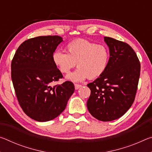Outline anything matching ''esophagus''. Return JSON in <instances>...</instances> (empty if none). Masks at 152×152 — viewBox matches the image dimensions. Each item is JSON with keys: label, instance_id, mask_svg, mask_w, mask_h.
I'll list each match as a JSON object with an SVG mask.
<instances>
[{"label": "esophagus", "instance_id": "obj_1", "mask_svg": "<svg viewBox=\"0 0 152 152\" xmlns=\"http://www.w3.org/2000/svg\"><path fill=\"white\" fill-rule=\"evenodd\" d=\"M74 86H75V89H76V90H78V89H79L80 88H81L82 85H80V84H74Z\"/></svg>", "mask_w": 152, "mask_h": 152}]
</instances>
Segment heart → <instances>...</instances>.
<instances>
[{
  "instance_id": "heart-1",
  "label": "heart",
  "mask_w": 152,
  "mask_h": 152,
  "mask_svg": "<svg viewBox=\"0 0 152 152\" xmlns=\"http://www.w3.org/2000/svg\"><path fill=\"white\" fill-rule=\"evenodd\" d=\"M66 49L67 53L55 51L52 54V60L60 72L64 74L70 72L77 63L78 70L67 76L72 81L81 82L87 78H99L109 65V51L103 45L78 39L68 43Z\"/></svg>"
}]
</instances>
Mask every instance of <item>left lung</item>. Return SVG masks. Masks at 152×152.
I'll list each match as a JSON object with an SVG mask.
<instances>
[{
	"mask_svg": "<svg viewBox=\"0 0 152 152\" xmlns=\"http://www.w3.org/2000/svg\"><path fill=\"white\" fill-rule=\"evenodd\" d=\"M109 62L104 72L87 84L91 93L89 113L98 120L110 121L123 116L134 102L140 75V62L134 50L125 42L104 37Z\"/></svg>",
	"mask_w": 152,
	"mask_h": 152,
	"instance_id": "8db88e82",
	"label": "left lung"
}]
</instances>
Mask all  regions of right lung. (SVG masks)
<instances>
[{
    "mask_svg": "<svg viewBox=\"0 0 152 152\" xmlns=\"http://www.w3.org/2000/svg\"><path fill=\"white\" fill-rule=\"evenodd\" d=\"M58 35L39 36L25 41L11 62V78L18 101L27 116L45 122L60 115L74 92L72 82L52 86L62 78L52 54L62 42Z\"/></svg>",
    "mask_w": 152,
    "mask_h": 152,
    "instance_id": "add662e5",
    "label": "right lung"
}]
</instances>
